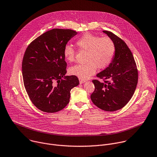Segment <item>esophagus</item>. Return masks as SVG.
Returning a JSON list of instances; mask_svg holds the SVG:
<instances>
[{
	"instance_id": "esophagus-1",
	"label": "esophagus",
	"mask_w": 157,
	"mask_h": 157,
	"mask_svg": "<svg viewBox=\"0 0 157 157\" xmlns=\"http://www.w3.org/2000/svg\"><path fill=\"white\" fill-rule=\"evenodd\" d=\"M79 81H80V84H82V83H83L84 82H85V80H82V79H80V78H79Z\"/></svg>"
}]
</instances>
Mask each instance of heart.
<instances>
[{
    "mask_svg": "<svg viewBox=\"0 0 157 157\" xmlns=\"http://www.w3.org/2000/svg\"><path fill=\"white\" fill-rule=\"evenodd\" d=\"M77 46L87 51L86 63L76 64L70 69V73L80 79L86 80L95 74L97 67H106L113 57L115 46L113 40L107 36L100 38L90 33H85L76 41ZM64 59L72 62L75 58V50L71 45H66L63 50Z\"/></svg>",
    "mask_w": 157,
    "mask_h": 157,
    "instance_id": "b5f03b06",
    "label": "heart"
}]
</instances>
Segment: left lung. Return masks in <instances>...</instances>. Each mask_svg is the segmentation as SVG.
I'll list each match as a JSON object with an SVG mask.
<instances>
[{
	"instance_id": "8db88e82",
	"label": "left lung",
	"mask_w": 157,
	"mask_h": 157,
	"mask_svg": "<svg viewBox=\"0 0 157 157\" xmlns=\"http://www.w3.org/2000/svg\"><path fill=\"white\" fill-rule=\"evenodd\" d=\"M114 42L115 52L108 67L97 77L103 79L92 82L95 90L91 95L94 105L106 111L122 108L133 96L138 82V72L132 52L120 38L108 31H103Z\"/></svg>"
}]
</instances>
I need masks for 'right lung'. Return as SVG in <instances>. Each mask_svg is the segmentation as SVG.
Returning <instances> with one entry per match:
<instances>
[{
	"label": "right lung",
	"mask_w": 157,
	"mask_h": 157,
	"mask_svg": "<svg viewBox=\"0 0 157 157\" xmlns=\"http://www.w3.org/2000/svg\"><path fill=\"white\" fill-rule=\"evenodd\" d=\"M77 34L69 29L46 31L26 48L22 61L24 86L33 104L46 113H56L69 103L71 90L79 84L77 77L66 76L63 50Z\"/></svg>",
	"instance_id": "1"
}]
</instances>
